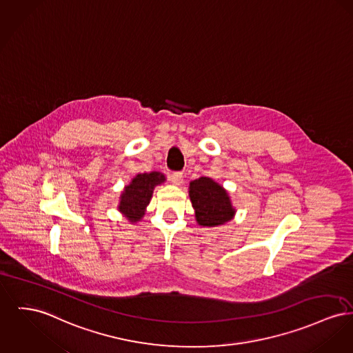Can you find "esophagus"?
Listing matches in <instances>:
<instances>
[{"mask_svg": "<svg viewBox=\"0 0 353 353\" xmlns=\"http://www.w3.org/2000/svg\"><path fill=\"white\" fill-rule=\"evenodd\" d=\"M172 184L174 185H180L183 183V173L181 172H172L169 176Z\"/></svg>", "mask_w": 353, "mask_h": 353, "instance_id": "34e87169", "label": "esophagus"}]
</instances>
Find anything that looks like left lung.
<instances>
[{
    "label": "left lung",
    "instance_id": "1",
    "mask_svg": "<svg viewBox=\"0 0 353 353\" xmlns=\"http://www.w3.org/2000/svg\"><path fill=\"white\" fill-rule=\"evenodd\" d=\"M189 196L196 210L197 223L203 227L221 225L232 220L234 214L228 193L212 179L193 180L189 185Z\"/></svg>",
    "mask_w": 353,
    "mask_h": 353
}]
</instances>
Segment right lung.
Wrapping results in <instances>:
<instances>
[{
    "mask_svg": "<svg viewBox=\"0 0 353 353\" xmlns=\"http://www.w3.org/2000/svg\"><path fill=\"white\" fill-rule=\"evenodd\" d=\"M164 180V174L159 172L143 173L137 174L132 183L125 187L119 209L130 223H136L143 217L145 207L150 201L153 188L161 184Z\"/></svg>",
    "mask_w": 353,
    "mask_h": 353,
    "instance_id": "right-lung-1",
    "label": "right lung"
}]
</instances>
